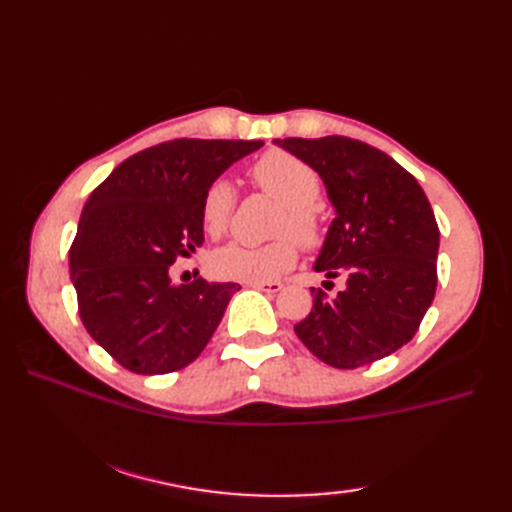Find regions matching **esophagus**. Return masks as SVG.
<instances>
[{
    "instance_id": "esophagus-1",
    "label": "esophagus",
    "mask_w": 512,
    "mask_h": 512,
    "mask_svg": "<svg viewBox=\"0 0 512 512\" xmlns=\"http://www.w3.org/2000/svg\"><path fill=\"white\" fill-rule=\"evenodd\" d=\"M248 286L255 288V290L270 292V295H275V292H279L281 288H284V284H281V281H248Z\"/></svg>"
}]
</instances>
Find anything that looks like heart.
Listing matches in <instances>:
<instances>
[{
    "label": "heart",
    "mask_w": 512,
    "mask_h": 512,
    "mask_svg": "<svg viewBox=\"0 0 512 512\" xmlns=\"http://www.w3.org/2000/svg\"><path fill=\"white\" fill-rule=\"evenodd\" d=\"M250 178L259 189L284 204L279 231L292 233L303 246H314L321 239V222L314 211V200L321 193V178L308 162L273 149L259 158ZM235 209V184L226 176L215 178L202 195L200 217L204 231L220 237L228 231ZM297 262V246L290 237H277L268 244L250 246L231 242L211 253L209 266L217 277L239 281H268L279 277Z\"/></svg>",
    "instance_id": "b5f03b06"
}]
</instances>
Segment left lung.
I'll use <instances>...</instances> for the list:
<instances>
[{
    "label": "left lung",
    "mask_w": 512,
    "mask_h": 512,
    "mask_svg": "<svg viewBox=\"0 0 512 512\" xmlns=\"http://www.w3.org/2000/svg\"><path fill=\"white\" fill-rule=\"evenodd\" d=\"M319 173L336 217L314 262L345 288H312L295 325L301 343L336 369L369 365L418 332L436 297L440 231L418 180L372 145L347 136L275 140ZM332 284V281H323Z\"/></svg>",
    "instance_id": "left-lung-1"
}]
</instances>
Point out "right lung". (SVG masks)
Returning <instances> with one entry per match:
<instances>
[{
  "label": "right lung",
  "instance_id": "obj_1",
  "mask_svg": "<svg viewBox=\"0 0 512 512\" xmlns=\"http://www.w3.org/2000/svg\"><path fill=\"white\" fill-rule=\"evenodd\" d=\"M262 140L176 138L123 160L83 206L70 277L92 339L134 374L178 372L202 354L237 284H171L204 242L206 187Z\"/></svg>",
  "mask_w": 512,
  "mask_h": 512
}]
</instances>
